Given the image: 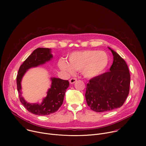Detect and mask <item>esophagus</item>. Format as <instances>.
I'll return each instance as SVG.
<instances>
[{"label":"esophagus","mask_w":146,"mask_h":146,"mask_svg":"<svg viewBox=\"0 0 146 146\" xmlns=\"http://www.w3.org/2000/svg\"><path fill=\"white\" fill-rule=\"evenodd\" d=\"M76 81H77V79L76 78H72L71 79H70L69 82L70 84H74L75 82H76Z\"/></svg>","instance_id":"34e87169"}]
</instances>
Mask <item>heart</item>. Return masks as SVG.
I'll return each mask as SVG.
<instances>
[{"label":"heart","instance_id":"b5f03b06","mask_svg":"<svg viewBox=\"0 0 146 146\" xmlns=\"http://www.w3.org/2000/svg\"><path fill=\"white\" fill-rule=\"evenodd\" d=\"M69 64L60 60L58 66L60 70L73 73L74 70H81L85 77L92 78L102 74L109 64V56L105 51L83 50L75 51L69 56Z\"/></svg>","mask_w":146,"mask_h":146}]
</instances>
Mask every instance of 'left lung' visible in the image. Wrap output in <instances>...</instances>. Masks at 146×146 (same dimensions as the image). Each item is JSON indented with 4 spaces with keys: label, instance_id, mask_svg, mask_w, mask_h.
<instances>
[{
    "label": "left lung",
    "instance_id": "obj_1",
    "mask_svg": "<svg viewBox=\"0 0 146 146\" xmlns=\"http://www.w3.org/2000/svg\"><path fill=\"white\" fill-rule=\"evenodd\" d=\"M113 62L109 72L91 78L87 84L88 106L96 112L108 111L121 107L129 92L130 73L127 64L113 50Z\"/></svg>",
    "mask_w": 146,
    "mask_h": 146
}]
</instances>
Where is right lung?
I'll return each mask as SVG.
<instances>
[{"instance_id": "obj_1", "label": "right lung", "mask_w": 146, "mask_h": 146, "mask_svg": "<svg viewBox=\"0 0 146 146\" xmlns=\"http://www.w3.org/2000/svg\"><path fill=\"white\" fill-rule=\"evenodd\" d=\"M52 58L51 49L47 48H38L20 66L17 76V90L20 102L30 113L38 115H47L56 112L64 102L66 89L69 86L68 80L52 77L51 88L47 91V95L40 104L29 103L22 96L21 80L27 71L33 67L44 64Z\"/></svg>"}]
</instances>
